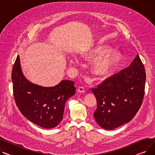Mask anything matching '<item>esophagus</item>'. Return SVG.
<instances>
[{"label":"esophagus","instance_id":"obj_1","mask_svg":"<svg viewBox=\"0 0 155 155\" xmlns=\"http://www.w3.org/2000/svg\"><path fill=\"white\" fill-rule=\"evenodd\" d=\"M77 91L79 93H84L85 92V89L84 87H79L77 89Z\"/></svg>","mask_w":155,"mask_h":155}]
</instances>
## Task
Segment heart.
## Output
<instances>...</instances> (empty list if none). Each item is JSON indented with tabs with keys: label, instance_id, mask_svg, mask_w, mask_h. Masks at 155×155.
I'll return each instance as SVG.
<instances>
[{
	"label": "heart",
	"instance_id": "heart-1",
	"mask_svg": "<svg viewBox=\"0 0 155 155\" xmlns=\"http://www.w3.org/2000/svg\"><path fill=\"white\" fill-rule=\"evenodd\" d=\"M106 48H97L90 51L87 57L91 59H98L104 56L107 52ZM116 57L113 55H109L103 57L97 60L93 66V73L97 77H103L107 75L111 71L113 66L115 63ZM71 64H75V59L71 60Z\"/></svg>",
	"mask_w": 155,
	"mask_h": 155
}]
</instances>
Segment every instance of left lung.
Returning <instances> with one entry per match:
<instances>
[{
  "instance_id": "8db88e82",
  "label": "left lung",
  "mask_w": 155,
  "mask_h": 155,
  "mask_svg": "<svg viewBox=\"0 0 155 155\" xmlns=\"http://www.w3.org/2000/svg\"><path fill=\"white\" fill-rule=\"evenodd\" d=\"M145 81V67L137 55L128 67L91 88L97 102L94 115L98 125L113 130L133 119L142 104Z\"/></svg>"
}]
</instances>
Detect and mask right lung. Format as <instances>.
Masks as SVG:
<instances>
[{"label":"right lung","mask_w":155,"mask_h":155,"mask_svg":"<svg viewBox=\"0 0 155 155\" xmlns=\"http://www.w3.org/2000/svg\"><path fill=\"white\" fill-rule=\"evenodd\" d=\"M15 104L29 121L45 128L57 127L64 116L67 100L75 93L74 82L62 80L52 87H44L29 81L23 75L17 56L12 72Z\"/></svg>","instance_id":"1"}]
</instances>
